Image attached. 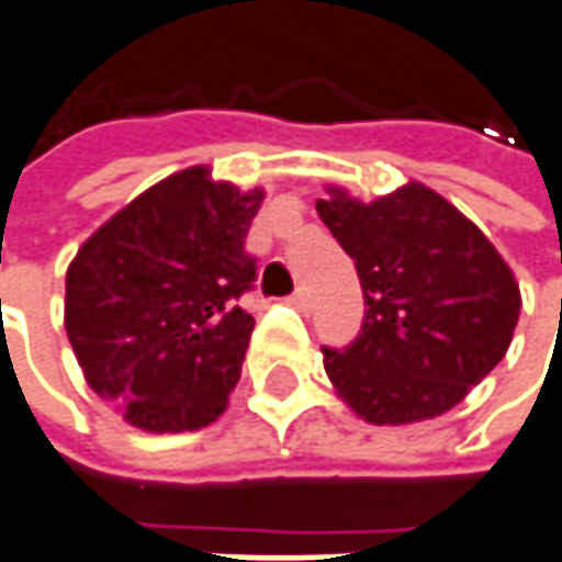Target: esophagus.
I'll return each instance as SVG.
<instances>
[{
	"mask_svg": "<svg viewBox=\"0 0 562 562\" xmlns=\"http://www.w3.org/2000/svg\"><path fill=\"white\" fill-rule=\"evenodd\" d=\"M290 303L296 305L300 312H308V308H312V293H308V288H296V290H293Z\"/></svg>",
	"mask_w": 562,
	"mask_h": 562,
	"instance_id": "obj_1",
	"label": "esophagus"
}]
</instances>
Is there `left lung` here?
<instances>
[{
  "mask_svg": "<svg viewBox=\"0 0 562 562\" xmlns=\"http://www.w3.org/2000/svg\"><path fill=\"white\" fill-rule=\"evenodd\" d=\"M318 214L355 259L363 324L324 370L373 425L447 413L505 358L520 288L490 238L428 186L409 183L363 204L330 189Z\"/></svg>",
  "mask_w": 562,
  "mask_h": 562,
  "instance_id": "left-lung-1",
  "label": "left lung"
}]
</instances>
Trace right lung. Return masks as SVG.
Here are the masks:
<instances>
[{
	"mask_svg": "<svg viewBox=\"0 0 562 562\" xmlns=\"http://www.w3.org/2000/svg\"><path fill=\"white\" fill-rule=\"evenodd\" d=\"M262 189L186 168L122 207L67 272V336L88 385L143 431H195L226 409L254 318L244 238Z\"/></svg>",
	"mask_w": 562,
	"mask_h": 562,
	"instance_id": "obj_1",
	"label": "right lung"
}]
</instances>
